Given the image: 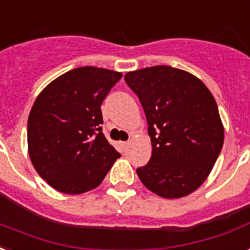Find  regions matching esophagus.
I'll return each instance as SVG.
<instances>
[{"label":"esophagus","instance_id":"34e87169","mask_svg":"<svg viewBox=\"0 0 250 250\" xmlns=\"http://www.w3.org/2000/svg\"><path fill=\"white\" fill-rule=\"evenodd\" d=\"M129 145H130V142H121V147H123L124 150H126Z\"/></svg>","mask_w":250,"mask_h":250}]
</instances>
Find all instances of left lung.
Returning a JSON list of instances; mask_svg holds the SVG:
<instances>
[{
  "instance_id": "1",
  "label": "left lung",
  "mask_w": 250,
  "mask_h": 250,
  "mask_svg": "<svg viewBox=\"0 0 250 250\" xmlns=\"http://www.w3.org/2000/svg\"><path fill=\"white\" fill-rule=\"evenodd\" d=\"M124 79L142 104L151 138V158L137 168L139 180L164 198L190 194L223 146L215 99L194 75L166 65L129 71Z\"/></svg>"
}]
</instances>
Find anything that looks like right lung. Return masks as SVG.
Instances as JSON below:
<instances>
[{
    "label": "right lung",
    "instance_id": "add662e5",
    "mask_svg": "<svg viewBox=\"0 0 250 250\" xmlns=\"http://www.w3.org/2000/svg\"><path fill=\"white\" fill-rule=\"evenodd\" d=\"M121 73L82 66L49 83L27 123L35 169L56 190L81 194L99 187L120 158L103 134L100 105Z\"/></svg>",
    "mask_w": 250,
    "mask_h": 250
}]
</instances>
